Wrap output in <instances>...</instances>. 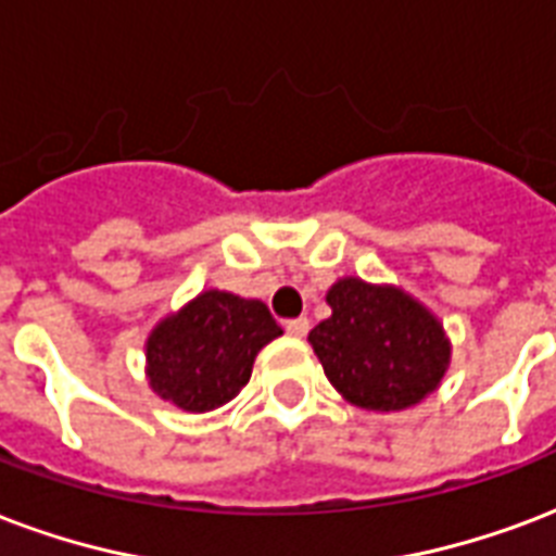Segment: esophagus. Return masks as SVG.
I'll use <instances>...</instances> for the list:
<instances>
[{"label":"esophagus","mask_w":556,"mask_h":556,"mask_svg":"<svg viewBox=\"0 0 556 556\" xmlns=\"http://www.w3.org/2000/svg\"><path fill=\"white\" fill-rule=\"evenodd\" d=\"M312 329V324H308V317H291V320H286V332L294 334V338H303V334Z\"/></svg>","instance_id":"1"}]
</instances>
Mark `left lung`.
<instances>
[{"label": "left lung", "mask_w": 556, "mask_h": 556, "mask_svg": "<svg viewBox=\"0 0 556 556\" xmlns=\"http://www.w3.org/2000/svg\"><path fill=\"white\" fill-rule=\"evenodd\" d=\"M332 317L308 332L326 379L367 410H402L443 379L448 344L443 326L400 288L341 279L329 288Z\"/></svg>", "instance_id": "1"}]
</instances>
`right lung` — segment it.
<instances>
[{
    "label": "right lung",
    "mask_w": 556,
    "mask_h": 556,
    "mask_svg": "<svg viewBox=\"0 0 556 556\" xmlns=\"http://www.w3.org/2000/svg\"><path fill=\"white\" fill-rule=\"evenodd\" d=\"M282 329L260 300L203 291L148 338V379L177 408L212 410L248 384L253 358Z\"/></svg>",
    "instance_id": "obj_1"
}]
</instances>
